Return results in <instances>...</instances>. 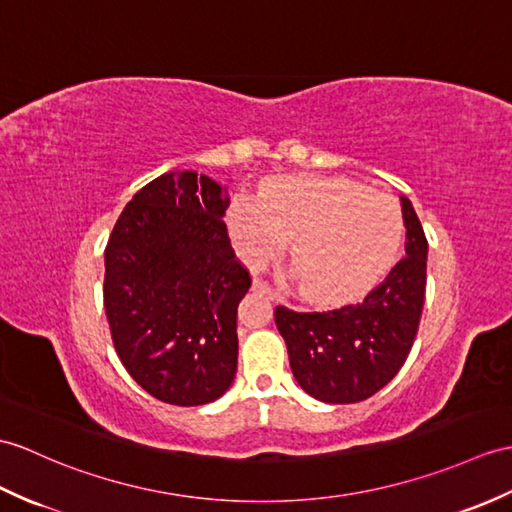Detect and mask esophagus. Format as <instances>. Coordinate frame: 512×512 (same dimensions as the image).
Listing matches in <instances>:
<instances>
[{
  "label": "esophagus",
  "instance_id": "esophagus-1",
  "mask_svg": "<svg viewBox=\"0 0 512 512\" xmlns=\"http://www.w3.org/2000/svg\"><path fill=\"white\" fill-rule=\"evenodd\" d=\"M253 288H255V290H259V292H264V294L268 296V299H272V301H279V294H277V290H275V288H272L270 283L261 281V279H255V281H253Z\"/></svg>",
  "mask_w": 512,
  "mask_h": 512
}]
</instances>
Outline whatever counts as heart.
Wrapping results in <instances>:
<instances>
[{"label": "heart", "mask_w": 512, "mask_h": 512, "mask_svg": "<svg viewBox=\"0 0 512 512\" xmlns=\"http://www.w3.org/2000/svg\"><path fill=\"white\" fill-rule=\"evenodd\" d=\"M235 244L251 264L277 255L292 237V268L303 296L323 305L362 296L395 264L403 216L397 200L336 176H281L261 200L229 209Z\"/></svg>", "instance_id": "obj_1"}]
</instances>
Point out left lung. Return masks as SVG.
<instances>
[{"mask_svg":"<svg viewBox=\"0 0 512 512\" xmlns=\"http://www.w3.org/2000/svg\"><path fill=\"white\" fill-rule=\"evenodd\" d=\"M406 257L360 303L329 312L279 305L275 323L301 388L325 403L364 401L406 362L425 299L427 240L412 202L401 196Z\"/></svg>","mask_w":512,"mask_h":512,"instance_id":"left-lung-1","label":"left lung"}]
</instances>
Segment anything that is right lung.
<instances>
[{
  "instance_id": "right-lung-1",
  "label": "right lung",
  "mask_w": 512,
  "mask_h": 512,
  "mask_svg": "<svg viewBox=\"0 0 512 512\" xmlns=\"http://www.w3.org/2000/svg\"><path fill=\"white\" fill-rule=\"evenodd\" d=\"M227 189L165 172L117 218L104 251V310L130 377L159 401L202 406L237 371V305L251 275L224 224Z\"/></svg>"
}]
</instances>
